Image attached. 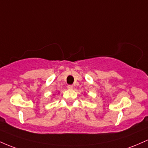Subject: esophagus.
Here are the masks:
<instances>
[{
  "label": "esophagus",
  "instance_id": "1",
  "mask_svg": "<svg viewBox=\"0 0 148 148\" xmlns=\"http://www.w3.org/2000/svg\"><path fill=\"white\" fill-rule=\"evenodd\" d=\"M73 87H74V86H73L72 85H68L67 86V88L68 89H72Z\"/></svg>",
  "mask_w": 148,
  "mask_h": 148
}]
</instances>
